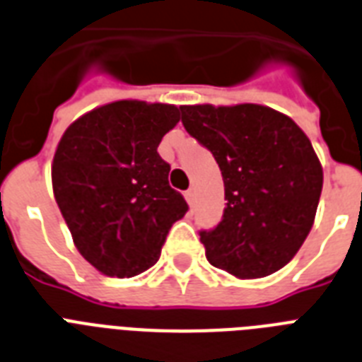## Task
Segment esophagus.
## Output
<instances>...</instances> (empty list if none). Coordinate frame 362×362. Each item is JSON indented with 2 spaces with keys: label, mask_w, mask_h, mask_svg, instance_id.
Masks as SVG:
<instances>
[{
  "label": "esophagus",
  "mask_w": 362,
  "mask_h": 362,
  "mask_svg": "<svg viewBox=\"0 0 362 362\" xmlns=\"http://www.w3.org/2000/svg\"><path fill=\"white\" fill-rule=\"evenodd\" d=\"M186 199H187V202H189L191 208L195 206V204H197V191H195V187H191V189L186 191Z\"/></svg>",
  "instance_id": "34e87169"
}]
</instances>
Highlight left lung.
<instances>
[{
	"mask_svg": "<svg viewBox=\"0 0 362 362\" xmlns=\"http://www.w3.org/2000/svg\"><path fill=\"white\" fill-rule=\"evenodd\" d=\"M180 111L225 184L223 221L201 232L208 262L236 279L279 272L303 245L318 210L324 169L310 139L267 105L197 104Z\"/></svg>",
	"mask_w": 362,
	"mask_h": 362,
	"instance_id": "1",
	"label": "left lung"
}]
</instances>
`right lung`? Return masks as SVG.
Returning <instances> with one entry per match:
<instances>
[{
	"mask_svg": "<svg viewBox=\"0 0 362 362\" xmlns=\"http://www.w3.org/2000/svg\"><path fill=\"white\" fill-rule=\"evenodd\" d=\"M180 107L117 100L64 130L52 161V187L79 255L107 277L139 275L160 258L173 223L189 210L169 186L161 137Z\"/></svg>",
	"mask_w": 362,
	"mask_h": 362,
	"instance_id": "right-lung-1",
	"label": "right lung"
}]
</instances>
